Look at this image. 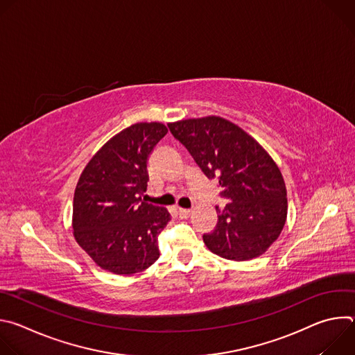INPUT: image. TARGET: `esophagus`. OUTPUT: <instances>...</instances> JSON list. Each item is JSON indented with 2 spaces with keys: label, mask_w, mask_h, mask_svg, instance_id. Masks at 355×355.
I'll list each match as a JSON object with an SVG mask.
<instances>
[{
  "label": "esophagus",
  "mask_w": 355,
  "mask_h": 355,
  "mask_svg": "<svg viewBox=\"0 0 355 355\" xmlns=\"http://www.w3.org/2000/svg\"><path fill=\"white\" fill-rule=\"evenodd\" d=\"M189 214H191V209H182V208H180V209H178V215H180V218H181V219L188 218V216H189Z\"/></svg>",
  "instance_id": "1"
}]
</instances>
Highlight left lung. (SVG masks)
Segmentation results:
<instances>
[{"instance_id": "left-lung-1", "label": "left lung", "mask_w": 355, "mask_h": 355, "mask_svg": "<svg viewBox=\"0 0 355 355\" xmlns=\"http://www.w3.org/2000/svg\"><path fill=\"white\" fill-rule=\"evenodd\" d=\"M171 135L185 146L209 180H218V223L204 234L207 247L233 261L261 256L278 239L288 211L282 174L267 151L237 125L207 116L168 123Z\"/></svg>"}]
</instances>
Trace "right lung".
<instances>
[{
  "label": "right lung",
  "instance_id": "obj_1",
  "mask_svg": "<svg viewBox=\"0 0 355 355\" xmlns=\"http://www.w3.org/2000/svg\"><path fill=\"white\" fill-rule=\"evenodd\" d=\"M166 133L167 128L159 122L123 129L101 147L77 182L74 237L110 272L132 275L160 256L157 237L171 215L141 196L147 189L148 157Z\"/></svg>",
  "mask_w": 355,
  "mask_h": 355
}]
</instances>
